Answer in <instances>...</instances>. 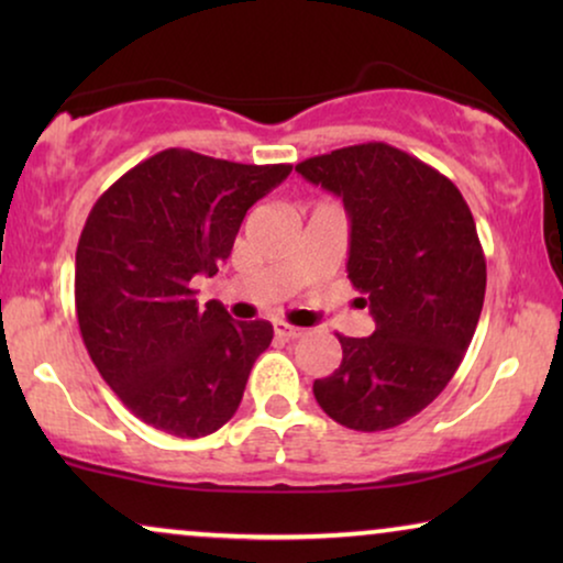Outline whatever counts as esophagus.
Returning a JSON list of instances; mask_svg holds the SVG:
<instances>
[{"mask_svg":"<svg viewBox=\"0 0 563 563\" xmlns=\"http://www.w3.org/2000/svg\"><path fill=\"white\" fill-rule=\"evenodd\" d=\"M274 333L276 338H282V341H297V338H302L305 330L289 325V322H274Z\"/></svg>","mask_w":563,"mask_h":563,"instance_id":"34e87169","label":"esophagus"}]
</instances>
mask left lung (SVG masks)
<instances>
[{
	"instance_id": "1",
	"label": "left lung",
	"mask_w": 563,
	"mask_h": 563,
	"mask_svg": "<svg viewBox=\"0 0 563 563\" xmlns=\"http://www.w3.org/2000/svg\"><path fill=\"white\" fill-rule=\"evenodd\" d=\"M343 199L349 279L376 330L338 335L343 361L312 391L361 433L402 426L456 374L479 322L487 261L466 199L433 166L387 143H361L297 164Z\"/></svg>"
}]
</instances>
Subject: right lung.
Listing matches in <instances>:
<instances>
[{"label":"right lung","instance_id":"1","mask_svg":"<svg viewBox=\"0 0 563 563\" xmlns=\"http://www.w3.org/2000/svg\"><path fill=\"white\" fill-rule=\"evenodd\" d=\"M289 172L168 148L91 207L74 282L84 345L122 405L156 430L210 435L241 405L272 322H233L214 299L199 307L191 284L218 274L245 212Z\"/></svg>","mask_w":563,"mask_h":563}]
</instances>
